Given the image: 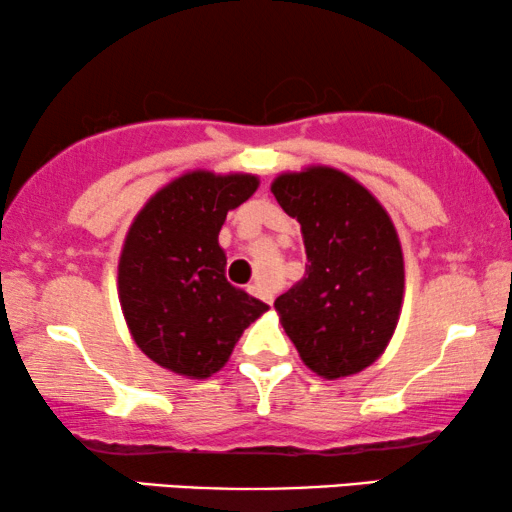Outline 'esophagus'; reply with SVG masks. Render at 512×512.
<instances>
[{
    "instance_id": "obj_1",
    "label": "esophagus",
    "mask_w": 512,
    "mask_h": 512,
    "mask_svg": "<svg viewBox=\"0 0 512 512\" xmlns=\"http://www.w3.org/2000/svg\"><path fill=\"white\" fill-rule=\"evenodd\" d=\"M249 293H251V296L265 300V303H268V305H272V300H275V298H272V293H270L268 289H265L263 284H258V282L249 286Z\"/></svg>"
}]
</instances>
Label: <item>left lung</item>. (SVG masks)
<instances>
[{
    "mask_svg": "<svg viewBox=\"0 0 512 512\" xmlns=\"http://www.w3.org/2000/svg\"><path fill=\"white\" fill-rule=\"evenodd\" d=\"M272 193L305 242V277L275 300L300 359L326 380L368 368L403 303L396 228L368 188L333 167L279 174Z\"/></svg>",
    "mask_w": 512,
    "mask_h": 512,
    "instance_id": "1",
    "label": "left lung"
}]
</instances>
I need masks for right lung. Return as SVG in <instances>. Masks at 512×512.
<instances>
[{
	"label": "right lung",
	"instance_id": "right-lung-1",
	"mask_svg": "<svg viewBox=\"0 0 512 512\" xmlns=\"http://www.w3.org/2000/svg\"><path fill=\"white\" fill-rule=\"evenodd\" d=\"M258 188L254 174L188 172L153 195L125 237L118 298L137 347L172 373L205 380L268 310L226 279L219 230Z\"/></svg>",
	"mask_w": 512,
	"mask_h": 512
}]
</instances>
